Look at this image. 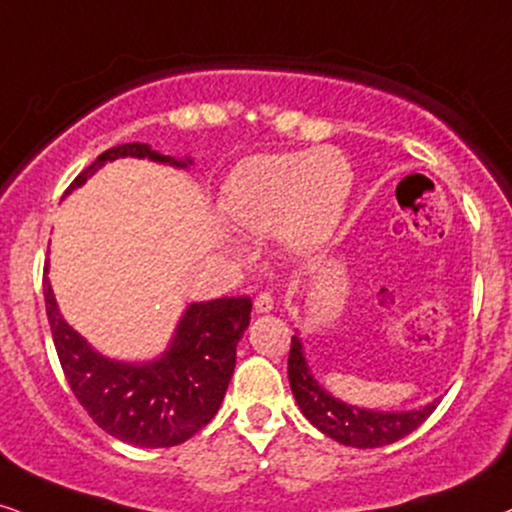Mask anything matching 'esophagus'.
Instances as JSON below:
<instances>
[{"mask_svg": "<svg viewBox=\"0 0 512 512\" xmlns=\"http://www.w3.org/2000/svg\"><path fill=\"white\" fill-rule=\"evenodd\" d=\"M271 309H274V297H271V293L264 290V293L255 297V312L257 314H267V312H271Z\"/></svg>", "mask_w": 512, "mask_h": 512, "instance_id": "obj_1", "label": "esophagus"}]
</instances>
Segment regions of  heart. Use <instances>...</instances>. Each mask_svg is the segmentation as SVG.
Instances as JSON below:
<instances>
[{
	"instance_id": "heart-1",
	"label": "heart",
	"mask_w": 512,
	"mask_h": 512,
	"mask_svg": "<svg viewBox=\"0 0 512 512\" xmlns=\"http://www.w3.org/2000/svg\"><path fill=\"white\" fill-rule=\"evenodd\" d=\"M349 189L352 170L333 148L257 155L234 172L224 210L236 226L255 234L286 226L290 243L307 250L338 226Z\"/></svg>"
}]
</instances>
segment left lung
<instances>
[{
	"mask_svg": "<svg viewBox=\"0 0 512 512\" xmlns=\"http://www.w3.org/2000/svg\"><path fill=\"white\" fill-rule=\"evenodd\" d=\"M288 380L304 418L323 435L345 446H357V449H375V446L397 442L411 435L437 409V401H432L416 411H371L335 399L331 392L316 383L309 371L300 335H293V342H290Z\"/></svg>",
	"mask_w": 512,
	"mask_h": 512,
	"instance_id": "8db88e82",
	"label": "left lung"
}]
</instances>
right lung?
I'll use <instances>...</instances> for the list:
<instances>
[{"label": "right lung", "mask_w": 512, "mask_h": 512, "mask_svg": "<svg viewBox=\"0 0 512 512\" xmlns=\"http://www.w3.org/2000/svg\"><path fill=\"white\" fill-rule=\"evenodd\" d=\"M118 158L191 165V158L177 160L148 144L113 146L77 174L66 193ZM47 271L49 267L44 269V302L58 361L70 390L101 430L127 444L160 449L186 442L215 418L234 373L236 345L250 326V297L189 304L163 357L125 364L106 359L68 326L58 312Z\"/></svg>", "instance_id": "1"}]
</instances>
